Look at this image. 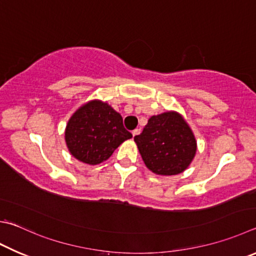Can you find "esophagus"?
I'll return each mask as SVG.
<instances>
[{
  "label": "esophagus",
  "instance_id": "1",
  "mask_svg": "<svg viewBox=\"0 0 256 256\" xmlns=\"http://www.w3.org/2000/svg\"><path fill=\"white\" fill-rule=\"evenodd\" d=\"M140 132H141V130H140V128H136V130H133V131H132V136H133V138H134V136H136L138 134H140Z\"/></svg>",
  "mask_w": 256,
  "mask_h": 256
}]
</instances>
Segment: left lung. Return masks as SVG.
Masks as SVG:
<instances>
[{
    "instance_id": "8db88e82",
    "label": "left lung",
    "mask_w": 256,
    "mask_h": 256,
    "mask_svg": "<svg viewBox=\"0 0 256 256\" xmlns=\"http://www.w3.org/2000/svg\"><path fill=\"white\" fill-rule=\"evenodd\" d=\"M134 142L146 168L160 176L184 172L197 152L192 128L176 110L151 116Z\"/></svg>"
}]
</instances>
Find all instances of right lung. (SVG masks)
Returning a JSON list of instances; mask_svg holds the SVG:
<instances>
[{"label":"right lung","instance_id":"obj_1","mask_svg":"<svg viewBox=\"0 0 256 256\" xmlns=\"http://www.w3.org/2000/svg\"><path fill=\"white\" fill-rule=\"evenodd\" d=\"M131 138L132 134L123 126L120 114L100 100H92L78 108L64 130V141L70 154L90 166L108 160Z\"/></svg>","mask_w":256,"mask_h":256}]
</instances>
